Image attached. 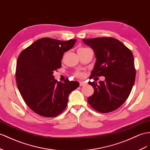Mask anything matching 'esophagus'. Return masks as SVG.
<instances>
[{"label":"esophagus","mask_w":150,"mask_h":150,"mask_svg":"<svg viewBox=\"0 0 150 150\" xmlns=\"http://www.w3.org/2000/svg\"><path fill=\"white\" fill-rule=\"evenodd\" d=\"M85 85H86V82H81V81L80 82V86H85Z\"/></svg>","instance_id":"esophagus-1"}]
</instances>
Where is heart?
Segmentation results:
<instances>
[{"label":"heart","mask_w":150,"mask_h":150,"mask_svg":"<svg viewBox=\"0 0 150 150\" xmlns=\"http://www.w3.org/2000/svg\"><path fill=\"white\" fill-rule=\"evenodd\" d=\"M80 49H82V48H80ZM75 75L77 76V77H79V78H82L83 76V74H82V73H80V72H77L75 74Z\"/></svg>","instance_id":"1"}]
</instances>
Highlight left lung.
<instances>
[{
	"label": "left lung",
	"instance_id": "1",
	"mask_svg": "<svg viewBox=\"0 0 150 150\" xmlns=\"http://www.w3.org/2000/svg\"><path fill=\"white\" fill-rule=\"evenodd\" d=\"M94 50L96 62L91 79L104 76L105 81L89 82L94 94L88 98L92 108L109 113L118 108L131 92L135 82L136 69L132 52L120 41L112 37L82 39Z\"/></svg>",
	"mask_w": 150,
	"mask_h": 150
}]
</instances>
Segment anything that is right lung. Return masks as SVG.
<instances>
[{
	"mask_svg": "<svg viewBox=\"0 0 150 150\" xmlns=\"http://www.w3.org/2000/svg\"><path fill=\"white\" fill-rule=\"evenodd\" d=\"M76 41L42 38L19 55L16 69L18 90L26 104L38 115L57 116L66 108L69 94L79 86L77 81L68 79L58 82L53 75L61 67L64 52L74 47Z\"/></svg>",
	"mask_w": 150,
	"mask_h": 150,
	"instance_id": "1",
	"label": "right lung"
}]
</instances>
